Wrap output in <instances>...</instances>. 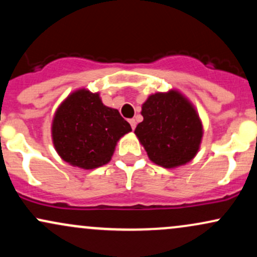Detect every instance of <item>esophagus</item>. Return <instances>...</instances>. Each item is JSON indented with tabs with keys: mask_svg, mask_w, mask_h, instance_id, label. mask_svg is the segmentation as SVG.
<instances>
[{
	"mask_svg": "<svg viewBox=\"0 0 257 257\" xmlns=\"http://www.w3.org/2000/svg\"><path fill=\"white\" fill-rule=\"evenodd\" d=\"M129 123H131L132 128H133V129H135V126H137V122H135V119H134V118L129 119Z\"/></svg>",
	"mask_w": 257,
	"mask_h": 257,
	"instance_id": "esophagus-1",
	"label": "esophagus"
}]
</instances>
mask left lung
Here are the masks:
<instances>
[{
  "label": "left lung",
  "mask_w": 257,
  "mask_h": 257,
  "mask_svg": "<svg viewBox=\"0 0 257 257\" xmlns=\"http://www.w3.org/2000/svg\"><path fill=\"white\" fill-rule=\"evenodd\" d=\"M144 120L135 134L153 163L176 168L199 150L203 125L193 105L178 90L150 95L141 108Z\"/></svg>",
  "instance_id": "obj_1"
}]
</instances>
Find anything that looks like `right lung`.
Listing matches in <instances>:
<instances>
[{
    "label": "right lung",
    "instance_id": "obj_1",
    "mask_svg": "<svg viewBox=\"0 0 257 257\" xmlns=\"http://www.w3.org/2000/svg\"><path fill=\"white\" fill-rule=\"evenodd\" d=\"M131 131V124L118 110L102 104L99 93L79 89L58 107L52 138L65 162L82 169H94L111 161L117 141Z\"/></svg>",
    "mask_w": 257,
    "mask_h": 257
}]
</instances>
